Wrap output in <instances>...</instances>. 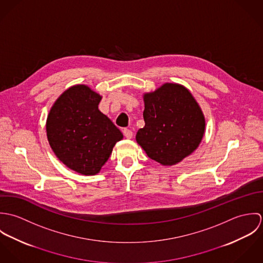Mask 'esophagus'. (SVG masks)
Returning <instances> with one entry per match:
<instances>
[{
	"instance_id": "obj_1",
	"label": "esophagus",
	"mask_w": 263,
	"mask_h": 263,
	"mask_svg": "<svg viewBox=\"0 0 263 263\" xmlns=\"http://www.w3.org/2000/svg\"><path fill=\"white\" fill-rule=\"evenodd\" d=\"M122 133H123V135H124V137H125L126 139H132V138H133V132H132L130 129L124 128V129L122 130Z\"/></svg>"
}]
</instances>
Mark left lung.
<instances>
[{
	"label": "left lung",
	"instance_id": "1",
	"mask_svg": "<svg viewBox=\"0 0 263 263\" xmlns=\"http://www.w3.org/2000/svg\"><path fill=\"white\" fill-rule=\"evenodd\" d=\"M144 102L145 126L138 130L136 140L152 160L171 166L196 150L205 119L184 86L166 83L146 93Z\"/></svg>",
	"mask_w": 263,
	"mask_h": 263
}]
</instances>
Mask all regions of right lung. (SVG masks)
I'll use <instances>...</instances> for the list:
<instances>
[{
    "mask_svg": "<svg viewBox=\"0 0 263 263\" xmlns=\"http://www.w3.org/2000/svg\"><path fill=\"white\" fill-rule=\"evenodd\" d=\"M101 96L86 85L66 90L46 119L48 143L67 167L82 175H95L123 136L98 109Z\"/></svg>",
    "mask_w": 263,
    "mask_h": 263,
    "instance_id": "add662e5",
    "label": "right lung"
}]
</instances>
